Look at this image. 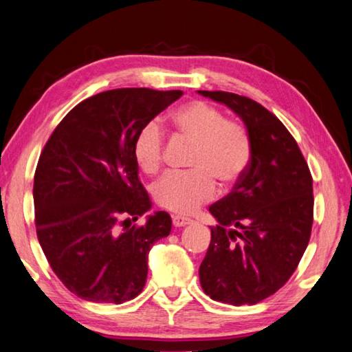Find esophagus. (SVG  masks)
I'll return each instance as SVG.
<instances>
[{"instance_id":"esophagus-1","label":"esophagus","mask_w":352,"mask_h":352,"mask_svg":"<svg viewBox=\"0 0 352 352\" xmlns=\"http://www.w3.org/2000/svg\"><path fill=\"white\" fill-rule=\"evenodd\" d=\"M190 223H192V219L182 217V215H173V225H175L176 228H181V226H186Z\"/></svg>"}]
</instances>
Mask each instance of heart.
<instances>
[{"instance_id": "b5f03b06", "label": "heart", "mask_w": 352, "mask_h": 352, "mask_svg": "<svg viewBox=\"0 0 352 352\" xmlns=\"http://www.w3.org/2000/svg\"><path fill=\"white\" fill-rule=\"evenodd\" d=\"M176 133L192 143L188 168L184 175H166L154 184L153 197L160 208L190 214L210 201L217 182L230 187L244 176L252 159V140L242 124L228 121L206 102L195 100L171 115ZM133 157L148 175L164 164V132L155 121L140 129L133 142Z\"/></svg>"}]
</instances>
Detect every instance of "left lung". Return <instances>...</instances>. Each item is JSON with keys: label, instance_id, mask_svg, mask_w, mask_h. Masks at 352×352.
<instances>
[{"label": "left lung", "instance_id": "left-lung-1", "mask_svg": "<svg viewBox=\"0 0 352 352\" xmlns=\"http://www.w3.org/2000/svg\"><path fill=\"white\" fill-rule=\"evenodd\" d=\"M245 124L252 159L232 192L209 208L219 225L199 266L210 299L255 305L288 282L308 245L313 179L293 135L258 102L225 91H198Z\"/></svg>", "mask_w": 352, "mask_h": 352}]
</instances>
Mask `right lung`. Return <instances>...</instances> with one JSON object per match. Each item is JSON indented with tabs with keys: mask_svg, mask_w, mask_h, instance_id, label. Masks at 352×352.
<instances>
[{
	"mask_svg": "<svg viewBox=\"0 0 352 352\" xmlns=\"http://www.w3.org/2000/svg\"><path fill=\"white\" fill-rule=\"evenodd\" d=\"M182 91L121 88L74 107L41 153L34 175L37 239L63 285L85 300L122 304L142 293L148 253L171 231L151 209L133 142Z\"/></svg>",
	"mask_w": 352,
	"mask_h": 352,
	"instance_id": "right-lung-1",
	"label": "right lung"
}]
</instances>
